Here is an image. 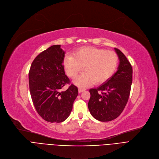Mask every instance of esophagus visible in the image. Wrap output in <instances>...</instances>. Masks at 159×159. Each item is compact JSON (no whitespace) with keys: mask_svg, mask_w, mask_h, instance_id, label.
Listing matches in <instances>:
<instances>
[{"mask_svg":"<svg viewBox=\"0 0 159 159\" xmlns=\"http://www.w3.org/2000/svg\"><path fill=\"white\" fill-rule=\"evenodd\" d=\"M86 90V89H85V88L80 87V88L78 89V92H79L80 93H82L83 91H84V90Z\"/></svg>","mask_w":159,"mask_h":159,"instance_id":"1","label":"esophagus"}]
</instances>
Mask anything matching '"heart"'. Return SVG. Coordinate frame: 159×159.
Returning <instances> with one entry per match:
<instances>
[{
    "mask_svg": "<svg viewBox=\"0 0 159 159\" xmlns=\"http://www.w3.org/2000/svg\"><path fill=\"white\" fill-rule=\"evenodd\" d=\"M118 63L115 52L93 47L80 48L74 56H66L63 61L65 70L71 79L76 78L84 67L85 72L75 82L78 86H87L93 82L103 84L114 74Z\"/></svg>",
    "mask_w": 159,
    "mask_h": 159,
    "instance_id": "heart-1",
    "label": "heart"
}]
</instances>
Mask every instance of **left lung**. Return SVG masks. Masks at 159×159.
<instances>
[{
    "mask_svg": "<svg viewBox=\"0 0 159 159\" xmlns=\"http://www.w3.org/2000/svg\"><path fill=\"white\" fill-rule=\"evenodd\" d=\"M115 50L120 61L117 71L100 87L89 90V111L95 119L101 122H109L120 115L131 91V65L122 52L116 48Z\"/></svg>",
    "mask_w": 159,
    "mask_h": 159,
    "instance_id": "obj_1",
    "label": "left lung"
}]
</instances>
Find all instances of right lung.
<instances>
[{
  "mask_svg": "<svg viewBox=\"0 0 159 159\" xmlns=\"http://www.w3.org/2000/svg\"><path fill=\"white\" fill-rule=\"evenodd\" d=\"M65 53L61 45H53L34 59L28 74L34 107L43 119L51 123L62 122L69 117L78 95L73 84L61 90L70 84L63 65Z\"/></svg>",
  "mask_w": 159,
  "mask_h": 159,
  "instance_id": "add662e5",
  "label": "right lung"
}]
</instances>
